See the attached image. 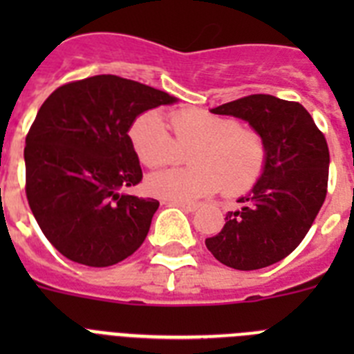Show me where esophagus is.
I'll list each match as a JSON object with an SVG mask.
<instances>
[{"mask_svg": "<svg viewBox=\"0 0 354 354\" xmlns=\"http://www.w3.org/2000/svg\"><path fill=\"white\" fill-rule=\"evenodd\" d=\"M167 204L179 205V207L186 209V211H189V212H193L198 209V204H195V202H186V200H167Z\"/></svg>", "mask_w": 354, "mask_h": 354, "instance_id": "34e87169", "label": "esophagus"}]
</instances>
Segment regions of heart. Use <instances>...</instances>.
<instances>
[{"mask_svg": "<svg viewBox=\"0 0 354 354\" xmlns=\"http://www.w3.org/2000/svg\"><path fill=\"white\" fill-rule=\"evenodd\" d=\"M174 138L158 111H145L129 127L134 154L147 168L179 161L187 150V168L152 174L147 187L167 200H193L223 187L237 195L257 183L266 168V142L257 129L239 126L234 118L198 109L175 111L168 118Z\"/></svg>", "mask_w": 354, "mask_h": 354, "instance_id": "obj_1", "label": "heart"}]
</instances>
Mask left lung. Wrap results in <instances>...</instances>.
Masks as SVG:
<instances>
[{
    "label": "left lung",
    "instance_id": "obj_1",
    "mask_svg": "<svg viewBox=\"0 0 354 354\" xmlns=\"http://www.w3.org/2000/svg\"><path fill=\"white\" fill-rule=\"evenodd\" d=\"M246 120L266 142V168L239 211L228 212L205 246L239 271L282 261L310 230L326 198L330 150L324 134L299 102L255 93L211 109Z\"/></svg>",
    "mask_w": 354,
    "mask_h": 354
}]
</instances>
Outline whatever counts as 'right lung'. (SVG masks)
<instances>
[{
  "label": "right lung",
  "mask_w": 354,
  "mask_h": 354,
  "mask_svg": "<svg viewBox=\"0 0 354 354\" xmlns=\"http://www.w3.org/2000/svg\"><path fill=\"white\" fill-rule=\"evenodd\" d=\"M175 101L101 74L64 84L40 106L24 147L26 198L64 257L106 268L142 246L159 202L120 193L143 177L127 133L143 111Z\"/></svg>",
  "instance_id": "add662e5"
}]
</instances>
